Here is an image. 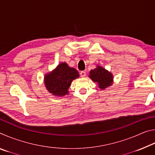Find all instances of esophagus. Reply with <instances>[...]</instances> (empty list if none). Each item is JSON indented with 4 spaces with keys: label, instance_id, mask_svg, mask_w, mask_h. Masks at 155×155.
Wrapping results in <instances>:
<instances>
[{
    "label": "esophagus",
    "instance_id": "1",
    "mask_svg": "<svg viewBox=\"0 0 155 155\" xmlns=\"http://www.w3.org/2000/svg\"><path fill=\"white\" fill-rule=\"evenodd\" d=\"M80 75H81V77H85L86 72H84V71H81V72H80Z\"/></svg>",
    "mask_w": 155,
    "mask_h": 155
}]
</instances>
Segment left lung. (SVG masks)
Segmentation results:
<instances>
[{
    "instance_id": "1",
    "label": "left lung",
    "mask_w": 155,
    "mask_h": 155,
    "mask_svg": "<svg viewBox=\"0 0 155 155\" xmlns=\"http://www.w3.org/2000/svg\"><path fill=\"white\" fill-rule=\"evenodd\" d=\"M89 77L94 83H96L101 90L110 87L114 83V75L112 73L101 65H97L95 69L90 70Z\"/></svg>"
}]
</instances>
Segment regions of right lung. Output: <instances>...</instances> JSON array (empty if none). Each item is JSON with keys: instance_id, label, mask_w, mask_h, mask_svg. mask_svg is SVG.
<instances>
[{"instance_id": "obj_1", "label": "right lung", "mask_w": 155, "mask_h": 155, "mask_svg": "<svg viewBox=\"0 0 155 155\" xmlns=\"http://www.w3.org/2000/svg\"><path fill=\"white\" fill-rule=\"evenodd\" d=\"M79 77V73L74 68L63 62L44 76L46 90L52 96L62 97L69 94V87L73 80Z\"/></svg>"}]
</instances>
